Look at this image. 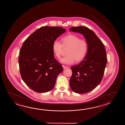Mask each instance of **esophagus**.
<instances>
[{"label":"esophagus","mask_w":125,"mask_h":125,"mask_svg":"<svg viewBox=\"0 0 125 125\" xmlns=\"http://www.w3.org/2000/svg\"><path fill=\"white\" fill-rule=\"evenodd\" d=\"M63 66V68L64 69H67V68H69V67L68 66Z\"/></svg>","instance_id":"esophagus-1"}]
</instances>
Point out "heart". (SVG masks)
<instances>
[{
	"mask_svg": "<svg viewBox=\"0 0 125 125\" xmlns=\"http://www.w3.org/2000/svg\"><path fill=\"white\" fill-rule=\"evenodd\" d=\"M62 42V44L55 40L52 45L53 53L57 58L61 57L64 50H67V55L60 60L62 63L71 65L74 61L78 62L84 59L88 50V44L85 40L80 39L76 35L70 34L64 37Z\"/></svg>",
	"mask_w": 125,
	"mask_h": 125,
	"instance_id": "1",
	"label": "heart"
}]
</instances>
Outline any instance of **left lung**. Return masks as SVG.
Instances as JSON below:
<instances>
[{
	"mask_svg": "<svg viewBox=\"0 0 125 125\" xmlns=\"http://www.w3.org/2000/svg\"><path fill=\"white\" fill-rule=\"evenodd\" d=\"M70 31L81 33L88 44L84 59L71 67L70 86L75 93L84 94L93 90L101 83L107 62L103 43L94 32L84 26L72 27Z\"/></svg>",
	"mask_w": 125,
	"mask_h": 125,
	"instance_id": "left-lung-1",
	"label": "left lung"
}]
</instances>
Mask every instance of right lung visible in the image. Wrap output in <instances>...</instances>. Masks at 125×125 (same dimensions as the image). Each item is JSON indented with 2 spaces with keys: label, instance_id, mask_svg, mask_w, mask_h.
<instances>
[{
  "label": "right lung",
  "instance_id": "obj_1",
  "mask_svg": "<svg viewBox=\"0 0 125 125\" xmlns=\"http://www.w3.org/2000/svg\"><path fill=\"white\" fill-rule=\"evenodd\" d=\"M65 32L61 27H42L24 42L18 59L20 73L24 82L35 92L51 90L58 75L62 72L61 64L54 59L52 45Z\"/></svg>",
  "mask_w": 125,
  "mask_h": 125
}]
</instances>
